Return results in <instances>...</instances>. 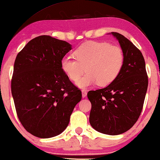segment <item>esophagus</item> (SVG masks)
I'll return each mask as SVG.
<instances>
[{"mask_svg": "<svg viewBox=\"0 0 160 160\" xmlns=\"http://www.w3.org/2000/svg\"><path fill=\"white\" fill-rule=\"evenodd\" d=\"M82 97L83 98H85L87 95V92L86 90H84V89H83V90H82Z\"/></svg>", "mask_w": 160, "mask_h": 160, "instance_id": "1", "label": "esophagus"}]
</instances>
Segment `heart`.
I'll return each instance as SVG.
<instances>
[{"mask_svg": "<svg viewBox=\"0 0 160 160\" xmlns=\"http://www.w3.org/2000/svg\"><path fill=\"white\" fill-rule=\"evenodd\" d=\"M74 58L65 56L60 62L65 75L76 82L84 72L88 73L76 83L81 88L98 84L107 86L121 73L125 57L119 46L105 41H89L73 52Z\"/></svg>", "mask_w": 160, "mask_h": 160, "instance_id": "obj_1", "label": "heart"}]
</instances>
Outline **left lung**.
<instances>
[{"label":"left lung","instance_id":"1","mask_svg":"<svg viewBox=\"0 0 160 160\" xmlns=\"http://www.w3.org/2000/svg\"><path fill=\"white\" fill-rule=\"evenodd\" d=\"M125 60L117 79L105 88L89 91L92 104L89 123L98 132L116 135L130 130L143 109L148 88V76L141 52L119 32H112Z\"/></svg>","mask_w":160,"mask_h":160}]
</instances>
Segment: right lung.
<instances>
[{"instance_id": "1", "label": "right lung", "mask_w": 160, "mask_h": 160, "mask_svg": "<svg viewBox=\"0 0 160 160\" xmlns=\"http://www.w3.org/2000/svg\"><path fill=\"white\" fill-rule=\"evenodd\" d=\"M71 49L66 41L40 36L17 55L12 94L19 121L34 136L49 138L62 132L82 100V91L61 68Z\"/></svg>"}]
</instances>
